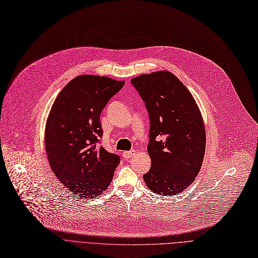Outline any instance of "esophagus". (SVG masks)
Masks as SVG:
<instances>
[{
  "mask_svg": "<svg viewBox=\"0 0 258 258\" xmlns=\"http://www.w3.org/2000/svg\"><path fill=\"white\" fill-rule=\"evenodd\" d=\"M135 150H132V151H128V152H123V154H122V156H123V158L125 159V160H128V159H131L132 157H133V155L135 154Z\"/></svg>",
  "mask_w": 258,
  "mask_h": 258,
  "instance_id": "1",
  "label": "esophagus"
}]
</instances>
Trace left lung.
<instances>
[{
	"label": "left lung",
	"instance_id": "8db88e82",
	"mask_svg": "<svg viewBox=\"0 0 258 258\" xmlns=\"http://www.w3.org/2000/svg\"><path fill=\"white\" fill-rule=\"evenodd\" d=\"M145 102L151 121L146 186L158 195L182 192L198 175L205 155L206 134L197 102L168 71L142 74L131 80Z\"/></svg>",
	"mask_w": 258,
	"mask_h": 258
}]
</instances>
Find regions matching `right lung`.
Returning a JSON list of instances; mask_svg holds the SVG:
<instances>
[{
    "label": "right lung",
    "mask_w": 258,
    "mask_h": 258,
    "mask_svg": "<svg viewBox=\"0 0 258 258\" xmlns=\"http://www.w3.org/2000/svg\"><path fill=\"white\" fill-rule=\"evenodd\" d=\"M124 86L106 76L79 75L68 83L47 119L45 146L55 177L83 199L104 194L120 163L116 154L98 146L100 114Z\"/></svg>",
    "instance_id": "right-lung-1"
}]
</instances>
